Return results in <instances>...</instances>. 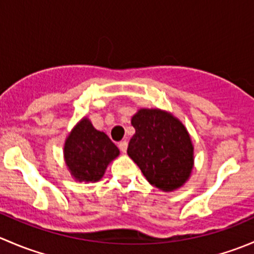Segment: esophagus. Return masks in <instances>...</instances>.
I'll use <instances>...</instances> for the list:
<instances>
[{
	"mask_svg": "<svg viewBox=\"0 0 254 254\" xmlns=\"http://www.w3.org/2000/svg\"><path fill=\"white\" fill-rule=\"evenodd\" d=\"M118 146H119V148H120V151H122V152H127V142L125 141H120L119 143H118Z\"/></svg>",
	"mask_w": 254,
	"mask_h": 254,
	"instance_id": "1",
	"label": "esophagus"
}]
</instances>
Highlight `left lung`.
Here are the masks:
<instances>
[{
    "label": "left lung",
    "instance_id": "8db88e82",
    "mask_svg": "<svg viewBox=\"0 0 254 254\" xmlns=\"http://www.w3.org/2000/svg\"><path fill=\"white\" fill-rule=\"evenodd\" d=\"M131 125L135 134L127 155L146 179L163 191L181 188L194 165V147L186 127L161 109H140L131 118Z\"/></svg>",
    "mask_w": 254,
    "mask_h": 254
}]
</instances>
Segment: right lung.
<instances>
[{
    "label": "right lung",
    "mask_w": 254,
    "mask_h": 254,
    "mask_svg": "<svg viewBox=\"0 0 254 254\" xmlns=\"http://www.w3.org/2000/svg\"><path fill=\"white\" fill-rule=\"evenodd\" d=\"M66 166L78 182H97L104 176L107 166L119 156V148L104 134L94 129L83 118L70 132L64 146Z\"/></svg>",
    "instance_id": "add662e5"
}]
</instances>
